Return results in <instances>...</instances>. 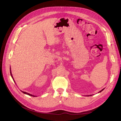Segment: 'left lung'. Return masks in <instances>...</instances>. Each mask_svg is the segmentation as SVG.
Segmentation results:
<instances>
[{"instance_id": "left-lung-1", "label": "left lung", "mask_w": 121, "mask_h": 121, "mask_svg": "<svg viewBox=\"0 0 121 121\" xmlns=\"http://www.w3.org/2000/svg\"><path fill=\"white\" fill-rule=\"evenodd\" d=\"M104 89H102V90H101V91H99V93H100V92H101V91H103V90H104ZM92 95H88V96H92Z\"/></svg>"}]
</instances>
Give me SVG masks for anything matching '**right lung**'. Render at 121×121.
Segmentation results:
<instances>
[{
  "instance_id": "1",
  "label": "right lung",
  "mask_w": 121,
  "mask_h": 121,
  "mask_svg": "<svg viewBox=\"0 0 121 121\" xmlns=\"http://www.w3.org/2000/svg\"><path fill=\"white\" fill-rule=\"evenodd\" d=\"M10 74H11V77H12V78H13V80H14V81L15 82V80H14V78H13V75H12V73H11V68H10ZM23 93H24V94H26V95H29V96H32V97H36V96H34V95H31V94H29V93H26V92H23V91H22Z\"/></svg>"
}]
</instances>
